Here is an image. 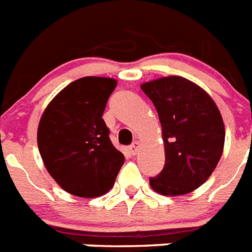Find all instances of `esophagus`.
<instances>
[{"label": "esophagus", "mask_w": 252, "mask_h": 252, "mask_svg": "<svg viewBox=\"0 0 252 252\" xmlns=\"http://www.w3.org/2000/svg\"><path fill=\"white\" fill-rule=\"evenodd\" d=\"M139 147H141L139 142H134V143H133V145L129 147L130 154H132V155H137V154H138V151H139Z\"/></svg>", "instance_id": "34e87169"}]
</instances>
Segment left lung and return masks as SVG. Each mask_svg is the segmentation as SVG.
<instances>
[{"instance_id":"obj_1","label":"left lung","mask_w":252,"mask_h":252,"mask_svg":"<svg viewBox=\"0 0 252 252\" xmlns=\"http://www.w3.org/2000/svg\"><path fill=\"white\" fill-rule=\"evenodd\" d=\"M161 124L165 165L150 186L164 196H182L208 181L224 149L225 128L217 103L200 86L178 75L141 84Z\"/></svg>"}]
</instances>
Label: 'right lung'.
<instances>
[{
	"instance_id": "add662e5",
	"label": "right lung",
	"mask_w": 252,
	"mask_h": 252,
	"mask_svg": "<svg viewBox=\"0 0 252 252\" xmlns=\"http://www.w3.org/2000/svg\"><path fill=\"white\" fill-rule=\"evenodd\" d=\"M113 78L84 77L52 98L39 120L37 142L55 182L78 197H98L111 189L124 164L102 119Z\"/></svg>"
}]
</instances>
